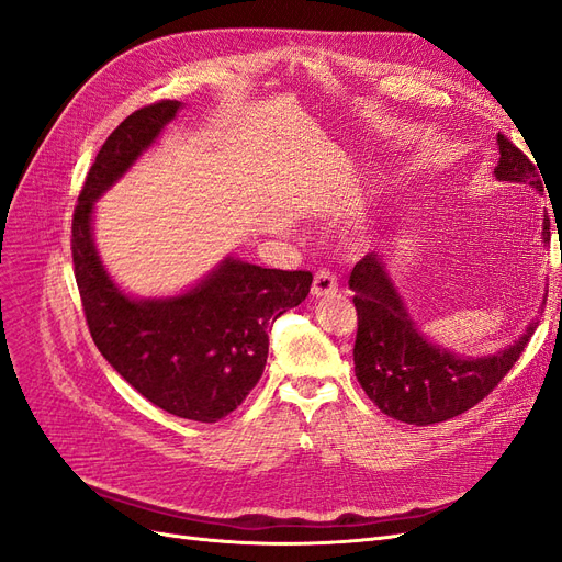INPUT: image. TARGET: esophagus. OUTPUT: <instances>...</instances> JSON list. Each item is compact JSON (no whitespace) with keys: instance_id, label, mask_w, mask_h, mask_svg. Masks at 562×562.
Returning <instances> with one entry per match:
<instances>
[{"instance_id":"34e87169","label":"esophagus","mask_w":562,"mask_h":562,"mask_svg":"<svg viewBox=\"0 0 562 562\" xmlns=\"http://www.w3.org/2000/svg\"><path fill=\"white\" fill-rule=\"evenodd\" d=\"M337 293V277L333 271L326 269H318L314 274V283H312V295L314 297H328Z\"/></svg>"}]
</instances>
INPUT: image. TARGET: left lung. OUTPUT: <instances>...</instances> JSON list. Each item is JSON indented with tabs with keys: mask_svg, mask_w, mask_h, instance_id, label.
<instances>
[{
	"mask_svg": "<svg viewBox=\"0 0 562 562\" xmlns=\"http://www.w3.org/2000/svg\"><path fill=\"white\" fill-rule=\"evenodd\" d=\"M497 145L495 178L530 184L541 192L532 161L502 133ZM541 239L549 241L547 215ZM349 288L359 314L353 345L356 380L384 415L417 427L452 419L483 401L514 368L539 323L532 318L514 345L495 353L464 356L431 342L415 326L382 255H366L353 267Z\"/></svg>",
	"mask_w": 562,
	"mask_h": 562,
	"instance_id": "1",
	"label": "left lung"
}]
</instances>
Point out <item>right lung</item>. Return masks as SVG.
<instances>
[{
    "mask_svg": "<svg viewBox=\"0 0 562 562\" xmlns=\"http://www.w3.org/2000/svg\"><path fill=\"white\" fill-rule=\"evenodd\" d=\"M182 103L128 114L100 147L72 217V262L95 347L138 394L192 422H217L262 378L269 330L304 302L310 271L262 269L234 255L184 293L133 297L110 277L93 241L95 201L159 140Z\"/></svg>",
    "mask_w": 562,
    "mask_h": 562,
    "instance_id": "obj_1",
    "label": "right lung"
}]
</instances>
